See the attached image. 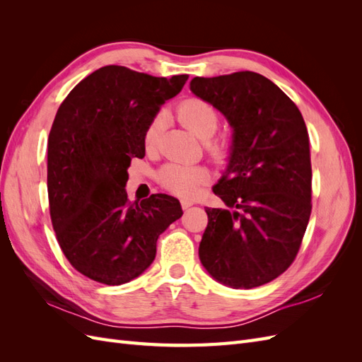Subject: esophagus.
<instances>
[{"instance_id":"34e87169","label":"esophagus","mask_w":362,"mask_h":362,"mask_svg":"<svg viewBox=\"0 0 362 362\" xmlns=\"http://www.w3.org/2000/svg\"><path fill=\"white\" fill-rule=\"evenodd\" d=\"M192 205H193V202H192V201H187V199L181 201V206H182V210H187V208H190Z\"/></svg>"}]
</instances>
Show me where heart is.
Segmentation results:
<instances>
[{"instance_id":"1","label":"heart","mask_w":362,"mask_h":362,"mask_svg":"<svg viewBox=\"0 0 362 362\" xmlns=\"http://www.w3.org/2000/svg\"><path fill=\"white\" fill-rule=\"evenodd\" d=\"M177 116L180 122L199 139L211 137L218 127V113L216 108L199 98H187L178 108ZM166 120V113L158 112L149 120L145 128L144 141L148 149H154L158 144L161 131ZM206 149L214 157H222L226 152V145L221 140L206 141ZM210 178V173L202 166H184L170 163L160 169L157 180L164 189L181 198H192Z\"/></svg>"}]
</instances>
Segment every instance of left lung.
<instances>
[{
    "instance_id": "obj_1",
    "label": "left lung",
    "mask_w": 362,
    "mask_h": 362,
    "mask_svg": "<svg viewBox=\"0 0 362 362\" xmlns=\"http://www.w3.org/2000/svg\"><path fill=\"white\" fill-rule=\"evenodd\" d=\"M190 89L234 129L229 164L213 187L228 208L205 210L201 262L228 287H259L291 266L310 222L305 120L290 98L257 72L194 76Z\"/></svg>"
}]
</instances>
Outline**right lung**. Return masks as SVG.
<instances>
[{
	"label": "right lung",
	"instance_id": "obj_1",
	"mask_svg": "<svg viewBox=\"0 0 362 362\" xmlns=\"http://www.w3.org/2000/svg\"><path fill=\"white\" fill-rule=\"evenodd\" d=\"M187 78L110 64L60 104L48 137L49 216L81 275L105 286L137 278L154 261L158 235L182 216L180 201L163 193L129 202L125 184L131 158L145 157L149 120Z\"/></svg>",
	"mask_w": 362,
	"mask_h": 362
}]
</instances>
